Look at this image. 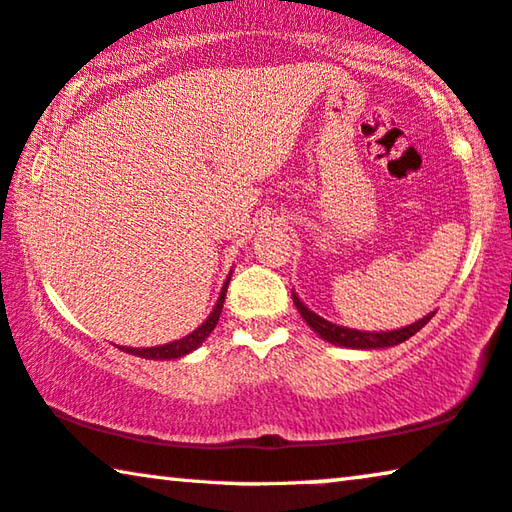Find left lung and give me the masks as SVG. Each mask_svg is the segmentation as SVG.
<instances>
[{"label": "left lung", "instance_id": "8db88e82", "mask_svg": "<svg viewBox=\"0 0 512 512\" xmlns=\"http://www.w3.org/2000/svg\"><path fill=\"white\" fill-rule=\"evenodd\" d=\"M293 302L295 307H298L300 316L305 318L309 328H314V332H318L325 342L330 344H337V346H348V348H385V346H397L406 342V339L416 335L418 330L425 328L429 323V318L434 314H429L425 318H420V321L406 325V328H399V330H390V332H360V330H351V328H342V325H335L330 321H325L314 311H309L305 305H302L298 295L293 293Z\"/></svg>", "mask_w": 512, "mask_h": 512}]
</instances>
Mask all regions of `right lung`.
I'll use <instances>...</instances> for the list:
<instances>
[{
    "label": "right lung",
    "instance_id": "obj_1",
    "mask_svg": "<svg viewBox=\"0 0 512 512\" xmlns=\"http://www.w3.org/2000/svg\"><path fill=\"white\" fill-rule=\"evenodd\" d=\"M231 281V279H228ZM228 281L221 288V295L217 300V305H214L212 314L207 316V321L201 325V328L191 332V335L177 339V342H170L164 346H154V348H127V346H120L124 348L127 353L138 355V358H147V360H170V358H182V355H187L189 351H194V348L201 346L205 342V337L210 335L214 330V325H217L219 316H221V309H224V300H226V288H228Z\"/></svg>",
    "mask_w": 512,
    "mask_h": 512
}]
</instances>
